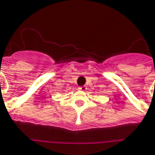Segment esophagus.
I'll use <instances>...</instances> for the list:
<instances>
[{"mask_svg": "<svg viewBox=\"0 0 155 155\" xmlns=\"http://www.w3.org/2000/svg\"><path fill=\"white\" fill-rule=\"evenodd\" d=\"M78 89H79V90H81V91H85V90H86V87L80 86V87H78Z\"/></svg>", "mask_w": 155, "mask_h": 155, "instance_id": "34e87169", "label": "esophagus"}]
</instances>
